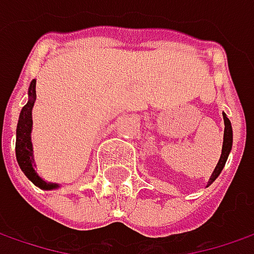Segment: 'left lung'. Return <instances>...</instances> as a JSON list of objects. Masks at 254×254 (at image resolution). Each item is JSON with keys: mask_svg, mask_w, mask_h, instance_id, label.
<instances>
[{"mask_svg": "<svg viewBox=\"0 0 254 254\" xmlns=\"http://www.w3.org/2000/svg\"><path fill=\"white\" fill-rule=\"evenodd\" d=\"M223 121H225V133H223V146H222V155H220V159L216 165L215 171L212 173V176L209 178V182L206 186H210L212 183L215 182L216 178L220 175V172L223 171L225 165H226V160L229 158V153L232 150V145H233V130H232V124L229 121V118L226 114L223 112Z\"/></svg>", "mask_w": 254, "mask_h": 254, "instance_id": "left-lung-1", "label": "left lung"}]
</instances>
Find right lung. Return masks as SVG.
<instances>
[{
  "instance_id": "add662e5",
  "label": "right lung",
  "mask_w": 254,
  "mask_h": 254,
  "mask_svg": "<svg viewBox=\"0 0 254 254\" xmlns=\"http://www.w3.org/2000/svg\"><path fill=\"white\" fill-rule=\"evenodd\" d=\"M37 81L32 79L28 88V102L21 109L19 119L17 125V142H15V155L17 162L31 182L35 186H38L42 190H55L61 185L60 183H52L44 181L35 171V160H34V148H32V140H31V132H32V108L37 99Z\"/></svg>"
}]
</instances>
